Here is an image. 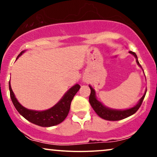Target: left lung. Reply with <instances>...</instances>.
<instances>
[{"mask_svg":"<svg viewBox=\"0 0 157 157\" xmlns=\"http://www.w3.org/2000/svg\"><path fill=\"white\" fill-rule=\"evenodd\" d=\"M129 52L131 55L134 56L135 59H136V63L138 64V65L142 68V67H141V65H140V63H139L138 62V57H137L136 54H135V52L131 51H129ZM143 71H144V70H143ZM89 86H90L91 90V93L90 95V98H89V101H90L91 106H92V108L94 109V111L96 112V113L98 114L100 117H101L102 119H103L108 120V121H119V120L124 119H125V118L130 117V116L133 115L135 113H136V111L139 109L141 104H142L143 100H144L145 96H146L147 91L146 90L144 95H143L142 98H141L140 100H139L138 103H137V105H135L134 107L125 110H117L113 109V108H110L107 107V106L104 105L101 102L97 99L95 90H94L90 85H89Z\"/></svg>","mask_w":157,"mask_h":157,"instance_id":"1","label":"left lung"}]
</instances>
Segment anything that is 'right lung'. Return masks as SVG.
Instances as JSON below:
<instances>
[{
  "instance_id": "add662e5",
  "label": "right lung",
  "mask_w": 157,
  "mask_h": 157,
  "mask_svg": "<svg viewBox=\"0 0 157 157\" xmlns=\"http://www.w3.org/2000/svg\"><path fill=\"white\" fill-rule=\"evenodd\" d=\"M25 52V50L21 52L17 59ZM9 85L11 101L17 111L20 113V115H22L25 119H26L31 123L44 127H52V126L57 125L63 122L69 113L71 103L73 97L75 96V94L77 93V92L81 87L80 85L75 84L74 86H73L67 91L66 93L64 94L60 100L53 107L49 109L45 110V111H35V110L28 109L21 105L17 100L16 97L11 90L10 82L9 83Z\"/></svg>"
}]
</instances>
